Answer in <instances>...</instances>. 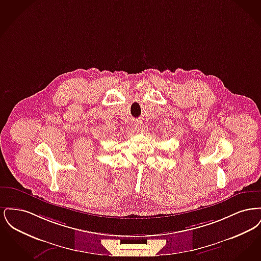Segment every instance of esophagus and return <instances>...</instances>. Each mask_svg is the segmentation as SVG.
<instances>
[{"mask_svg": "<svg viewBox=\"0 0 261 261\" xmlns=\"http://www.w3.org/2000/svg\"><path fill=\"white\" fill-rule=\"evenodd\" d=\"M143 129H144V125H143V123L137 122L136 124H135V130L138 131V132H141V131H143Z\"/></svg>", "mask_w": 261, "mask_h": 261, "instance_id": "1", "label": "esophagus"}]
</instances>
